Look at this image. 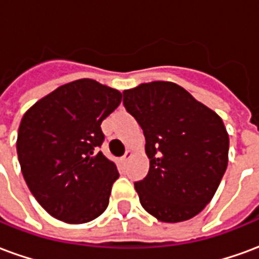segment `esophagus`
Instances as JSON below:
<instances>
[{
	"mask_svg": "<svg viewBox=\"0 0 259 259\" xmlns=\"http://www.w3.org/2000/svg\"><path fill=\"white\" fill-rule=\"evenodd\" d=\"M132 157H133V151H130V150H127V151L124 152L123 157H122V161H123V162H127V161H129V159Z\"/></svg>",
	"mask_w": 259,
	"mask_h": 259,
	"instance_id": "1",
	"label": "esophagus"
}]
</instances>
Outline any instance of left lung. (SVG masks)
I'll return each mask as SVG.
<instances>
[{
	"label": "left lung",
	"instance_id": "left-lung-1",
	"mask_svg": "<svg viewBox=\"0 0 259 259\" xmlns=\"http://www.w3.org/2000/svg\"><path fill=\"white\" fill-rule=\"evenodd\" d=\"M123 105L146 137L150 170L135 183L143 208L168 223L200 213L228 168L229 135L221 116L172 81L124 90Z\"/></svg>",
	"mask_w": 259,
	"mask_h": 259
}]
</instances>
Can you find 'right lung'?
Returning <instances> with one entry per match:
<instances>
[{
  "mask_svg": "<svg viewBox=\"0 0 259 259\" xmlns=\"http://www.w3.org/2000/svg\"><path fill=\"white\" fill-rule=\"evenodd\" d=\"M120 101V91L79 79L42 97L23 115L16 140L20 169L51 217L77 225L107 209L119 174L98 151L104 141L101 122Z\"/></svg>",
  "mask_w": 259,
  "mask_h": 259,
  "instance_id": "add662e5",
  "label": "right lung"
}]
</instances>
